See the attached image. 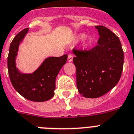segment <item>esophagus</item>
Segmentation results:
<instances>
[{"instance_id": "esophagus-1", "label": "esophagus", "mask_w": 134, "mask_h": 134, "mask_svg": "<svg viewBox=\"0 0 134 134\" xmlns=\"http://www.w3.org/2000/svg\"><path fill=\"white\" fill-rule=\"evenodd\" d=\"M73 54L69 53V54L68 55V57H67V60H68V61H69V62H71V61H73Z\"/></svg>"}]
</instances>
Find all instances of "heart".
Returning <instances> with one entry per match:
<instances>
[{
	"label": "heart",
	"instance_id": "1",
	"mask_svg": "<svg viewBox=\"0 0 134 134\" xmlns=\"http://www.w3.org/2000/svg\"><path fill=\"white\" fill-rule=\"evenodd\" d=\"M85 35L84 34H81V35H80L79 36V39H81V40H82V39H83L85 37ZM91 41H92V40H91V39H89V40H88V43H90L91 42Z\"/></svg>",
	"mask_w": 134,
	"mask_h": 134
}]
</instances>
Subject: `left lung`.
Instances as JSON below:
<instances>
[{"mask_svg":"<svg viewBox=\"0 0 134 134\" xmlns=\"http://www.w3.org/2000/svg\"><path fill=\"white\" fill-rule=\"evenodd\" d=\"M100 37L91 49L73 48L77 86L84 97L98 98L107 94L120 81L124 52L119 38L103 26H96Z\"/></svg>","mask_w":134,"mask_h":134,"instance_id":"left-lung-1","label":"left lung"}]
</instances>
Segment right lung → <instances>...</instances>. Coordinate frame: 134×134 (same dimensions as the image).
<instances>
[{"label": "right lung", "mask_w": 134, "mask_h": 134, "mask_svg": "<svg viewBox=\"0 0 134 134\" xmlns=\"http://www.w3.org/2000/svg\"><path fill=\"white\" fill-rule=\"evenodd\" d=\"M28 28L16 34L10 46L8 55V70L14 88L24 98L34 102H43L54 96L55 79L61 67L66 63L67 55L49 57L32 74H22L16 69L15 58L18 46Z\"/></svg>", "instance_id": "1"}]
</instances>
